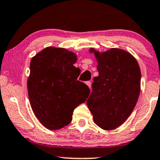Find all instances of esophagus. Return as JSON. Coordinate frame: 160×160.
Returning <instances> with one entry per match:
<instances>
[{"label":"esophagus","instance_id":"esophagus-1","mask_svg":"<svg viewBox=\"0 0 160 160\" xmlns=\"http://www.w3.org/2000/svg\"><path fill=\"white\" fill-rule=\"evenodd\" d=\"M86 84L88 86V87L91 88V84H92V83H91V82H90V81H87V82H86Z\"/></svg>","mask_w":160,"mask_h":160}]
</instances>
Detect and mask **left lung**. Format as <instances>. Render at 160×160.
I'll list each match as a JSON object with an SVG mask.
<instances>
[{
  "label": "left lung",
  "mask_w": 160,
  "mask_h": 160,
  "mask_svg": "<svg viewBox=\"0 0 160 160\" xmlns=\"http://www.w3.org/2000/svg\"><path fill=\"white\" fill-rule=\"evenodd\" d=\"M98 62L99 75L94 78L86 101L94 122L106 130L121 126L133 110L141 90V72L129 52L111 48L105 52L90 48Z\"/></svg>",
  "instance_id": "obj_1"
}]
</instances>
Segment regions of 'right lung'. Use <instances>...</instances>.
<instances>
[{
	"label": "right lung",
	"mask_w": 160,
	"mask_h": 160,
	"mask_svg": "<svg viewBox=\"0 0 160 160\" xmlns=\"http://www.w3.org/2000/svg\"><path fill=\"white\" fill-rule=\"evenodd\" d=\"M77 55L62 48L48 47L30 62L28 96L36 117L51 130L64 128L72 120L74 109L84 103L89 88L78 80L80 69Z\"/></svg>",
	"instance_id": "1"
}]
</instances>
